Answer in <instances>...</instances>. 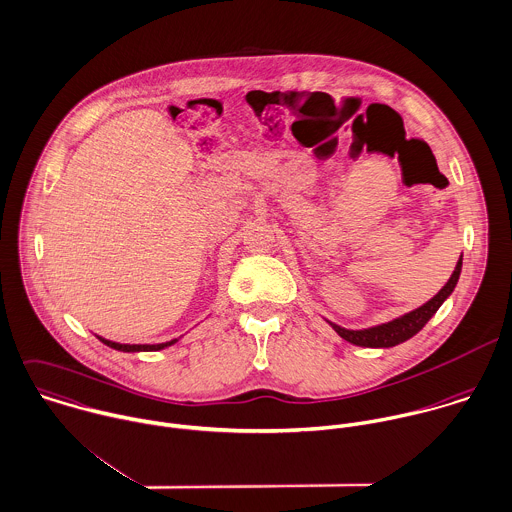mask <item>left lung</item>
Segmentation results:
<instances>
[{
    "mask_svg": "<svg viewBox=\"0 0 512 512\" xmlns=\"http://www.w3.org/2000/svg\"><path fill=\"white\" fill-rule=\"evenodd\" d=\"M461 266H463V254H461L449 282L427 304H423L421 308H417L401 318H395L387 324H379V326H373L367 330H345L338 324H332V322H328V324L338 332L340 338L353 343V345H359V347H393L397 343H403V341L413 338L417 332H421L423 326L441 308V304L453 294V290L459 282V276H461Z\"/></svg>",
    "mask_w": 512,
    "mask_h": 512,
    "instance_id": "left-lung-1",
    "label": "left lung"
}]
</instances>
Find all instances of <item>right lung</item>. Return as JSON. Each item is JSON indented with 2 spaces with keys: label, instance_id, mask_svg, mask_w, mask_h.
<instances>
[{
  "label": "right lung",
  "instance_id": "right-lung-1",
  "mask_svg": "<svg viewBox=\"0 0 512 512\" xmlns=\"http://www.w3.org/2000/svg\"><path fill=\"white\" fill-rule=\"evenodd\" d=\"M97 340L103 341L105 345L113 347V349H119V351H127V353H137V351H159V349H165L172 343H176L178 340L165 341V343H117V341L105 340L101 336H97Z\"/></svg>",
  "mask_w": 512,
  "mask_h": 512
}]
</instances>
